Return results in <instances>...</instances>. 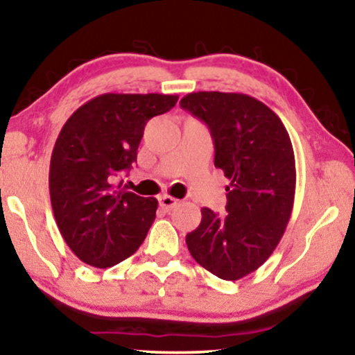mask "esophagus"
<instances>
[{"instance_id":"esophagus-1","label":"esophagus","mask_w":355,"mask_h":355,"mask_svg":"<svg viewBox=\"0 0 355 355\" xmlns=\"http://www.w3.org/2000/svg\"><path fill=\"white\" fill-rule=\"evenodd\" d=\"M178 203H179L178 198H174L171 196H162V197H159V207L164 208V210H166V211L173 210V208L176 207Z\"/></svg>"}]
</instances>
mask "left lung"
<instances>
[{
    "mask_svg": "<svg viewBox=\"0 0 355 355\" xmlns=\"http://www.w3.org/2000/svg\"><path fill=\"white\" fill-rule=\"evenodd\" d=\"M179 105L208 125L215 166L231 182L226 215L202 208L200 225L186 236V244L210 273L241 279L270 259L289 223L295 193L293 144L276 113L254 96L192 92Z\"/></svg>",
    "mask_w": 355,
    "mask_h": 355,
    "instance_id": "left-lung-1",
    "label": "left lung"
}]
</instances>
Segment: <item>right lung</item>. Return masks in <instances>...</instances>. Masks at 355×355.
<instances>
[{
	"mask_svg": "<svg viewBox=\"0 0 355 355\" xmlns=\"http://www.w3.org/2000/svg\"><path fill=\"white\" fill-rule=\"evenodd\" d=\"M176 101L178 95L103 94L62 125L50 162L51 207L61 236L84 263L118 265L147 237L158 200L128 192L118 176L137 162L148 119Z\"/></svg>",
	"mask_w": 355,
	"mask_h": 355,
	"instance_id": "right-lung-1",
	"label": "right lung"
}]
</instances>
